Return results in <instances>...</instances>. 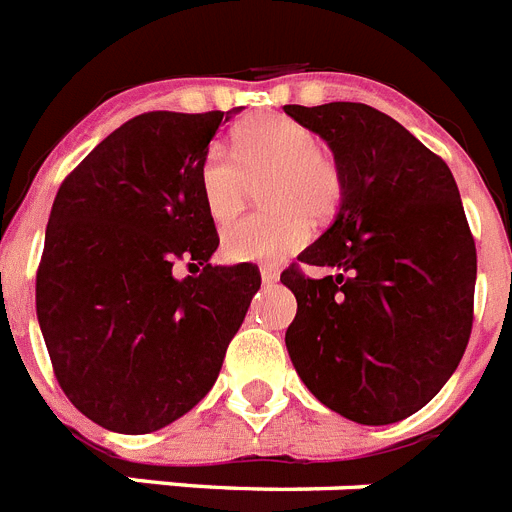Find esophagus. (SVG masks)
<instances>
[{"label": "esophagus", "mask_w": 512, "mask_h": 512, "mask_svg": "<svg viewBox=\"0 0 512 512\" xmlns=\"http://www.w3.org/2000/svg\"><path fill=\"white\" fill-rule=\"evenodd\" d=\"M260 276H263V284H276L281 273L276 265H260Z\"/></svg>", "instance_id": "esophagus-1"}]
</instances>
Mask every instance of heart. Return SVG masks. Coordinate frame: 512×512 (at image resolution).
Here are the masks:
<instances>
[{
	"mask_svg": "<svg viewBox=\"0 0 512 512\" xmlns=\"http://www.w3.org/2000/svg\"><path fill=\"white\" fill-rule=\"evenodd\" d=\"M313 128L263 112L244 120L231 139V158L223 147L207 149L199 165V191L215 223L242 213L252 186L268 178L263 205L270 213L236 220L223 234V252L236 263H273L305 247L313 220H326L342 202V173Z\"/></svg>",
	"mask_w": 512,
	"mask_h": 512,
	"instance_id": "obj_1",
	"label": "heart"
}]
</instances>
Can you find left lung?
I'll use <instances>...</instances> for the list:
<instances>
[{"instance_id": "8db88e82", "label": "left lung", "mask_w": 512, "mask_h": 512, "mask_svg": "<svg viewBox=\"0 0 512 512\" xmlns=\"http://www.w3.org/2000/svg\"><path fill=\"white\" fill-rule=\"evenodd\" d=\"M328 141L342 202L297 257L331 270L281 273L297 297L286 350L334 413L384 426L418 413L447 384L473 326L476 244L447 162L376 107L286 105Z\"/></svg>"}]
</instances>
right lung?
<instances>
[{
	"label": "right lung",
	"instance_id": "right-lung-1",
	"mask_svg": "<svg viewBox=\"0 0 512 512\" xmlns=\"http://www.w3.org/2000/svg\"><path fill=\"white\" fill-rule=\"evenodd\" d=\"M231 112L136 115L54 197L36 315L62 392L110 431L149 434L189 413L260 289L257 265H210L220 239L199 165ZM178 262L195 273L178 282Z\"/></svg>",
	"mask_w": 512,
	"mask_h": 512
}]
</instances>
